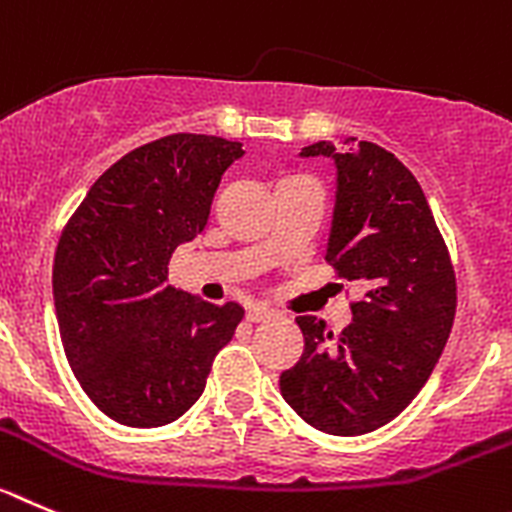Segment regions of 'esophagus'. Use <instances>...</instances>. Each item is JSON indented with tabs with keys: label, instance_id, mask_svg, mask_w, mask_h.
Wrapping results in <instances>:
<instances>
[{
	"label": "esophagus",
	"instance_id": "esophagus-1",
	"mask_svg": "<svg viewBox=\"0 0 512 512\" xmlns=\"http://www.w3.org/2000/svg\"><path fill=\"white\" fill-rule=\"evenodd\" d=\"M278 313L270 311V308L265 306H252L250 311H247V319L252 321V324H262V321H273Z\"/></svg>",
	"mask_w": 512,
	"mask_h": 512
}]
</instances>
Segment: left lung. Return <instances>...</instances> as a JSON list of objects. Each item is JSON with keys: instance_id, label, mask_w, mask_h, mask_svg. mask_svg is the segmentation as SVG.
Masks as SVG:
<instances>
[{"instance_id": "left-lung-1", "label": "left lung", "mask_w": 512, "mask_h": 512, "mask_svg": "<svg viewBox=\"0 0 512 512\" xmlns=\"http://www.w3.org/2000/svg\"><path fill=\"white\" fill-rule=\"evenodd\" d=\"M301 158L334 163L326 260L367 293L339 336L316 316H298L303 354L280 375V393L324 434H370L434 372L457 311L454 270L421 186L393 153L365 140L347 150L321 140Z\"/></svg>"}]
</instances>
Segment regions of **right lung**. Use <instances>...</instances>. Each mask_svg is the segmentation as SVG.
<instances>
[{
	"label": "right lung",
	"mask_w": 512,
	"mask_h": 512,
	"mask_svg": "<svg viewBox=\"0 0 512 512\" xmlns=\"http://www.w3.org/2000/svg\"><path fill=\"white\" fill-rule=\"evenodd\" d=\"M242 142L170 135L89 188L63 229L53 303L68 365L101 413L132 428L173 423L201 398L216 352L245 316L168 285V260L209 222Z\"/></svg>",
	"instance_id": "right-lung-1"
}]
</instances>
